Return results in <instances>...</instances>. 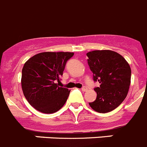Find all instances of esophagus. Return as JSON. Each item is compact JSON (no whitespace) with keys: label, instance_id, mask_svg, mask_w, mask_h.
<instances>
[{"label":"esophagus","instance_id":"1","mask_svg":"<svg viewBox=\"0 0 147 147\" xmlns=\"http://www.w3.org/2000/svg\"><path fill=\"white\" fill-rule=\"evenodd\" d=\"M82 90L83 92H86L87 90V87H83L82 88Z\"/></svg>","mask_w":147,"mask_h":147}]
</instances>
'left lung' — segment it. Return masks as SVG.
<instances>
[{
  "instance_id": "1",
  "label": "left lung",
  "mask_w": 147,
  "mask_h": 147,
  "mask_svg": "<svg viewBox=\"0 0 147 147\" xmlns=\"http://www.w3.org/2000/svg\"><path fill=\"white\" fill-rule=\"evenodd\" d=\"M87 56L93 80L100 83V87L94 89L96 100L89 105L97 112H109L118 107L128 93L130 65L122 55L111 50H94L87 52Z\"/></svg>"
}]
</instances>
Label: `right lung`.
<instances>
[{"label":"right lung","mask_w":147,"mask_h":147,"mask_svg":"<svg viewBox=\"0 0 147 147\" xmlns=\"http://www.w3.org/2000/svg\"><path fill=\"white\" fill-rule=\"evenodd\" d=\"M74 52H44L27 60L22 71V90L28 103L44 114L60 110L69 95L68 89L59 87L65 63Z\"/></svg>","instance_id":"1"}]
</instances>
